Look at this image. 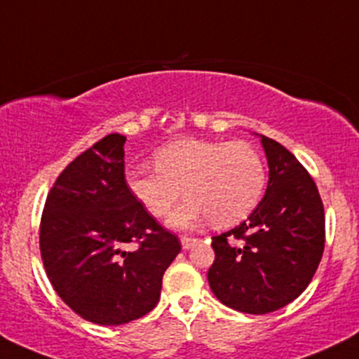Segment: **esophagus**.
Returning a JSON list of instances; mask_svg holds the SVG:
<instances>
[{"label":"esophagus","mask_w":359,"mask_h":359,"mask_svg":"<svg viewBox=\"0 0 359 359\" xmlns=\"http://www.w3.org/2000/svg\"><path fill=\"white\" fill-rule=\"evenodd\" d=\"M180 243H182L184 250H191L192 246L197 243V240H196V238H191V236H182V238H180Z\"/></svg>","instance_id":"obj_1"}]
</instances>
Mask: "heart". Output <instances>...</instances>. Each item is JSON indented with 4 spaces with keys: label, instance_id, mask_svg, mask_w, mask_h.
Listing matches in <instances>:
<instances>
[{
    "label": "heart",
    "instance_id": "1",
    "mask_svg": "<svg viewBox=\"0 0 359 359\" xmlns=\"http://www.w3.org/2000/svg\"><path fill=\"white\" fill-rule=\"evenodd\" d=\"M154 165L128 168L126 187L155 217L167 216L184 189L189 197L170 217L177 228H189L208 216L216 226L245 219L266 184L265 160L248 142L177 140L155 151Z\"/></svg>",
    "mask_w": 359,
    "mask_h": 359
}]
</instances>
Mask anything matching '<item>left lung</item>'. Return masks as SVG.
<instances>
[{
  "label": "left lung",
  "mask_w": 359,
  "mask_h": 359,
  "mask_svg": "<svg viewBox=\"0 0 359 359\" xmlns=\"http://www.w3.org/2000/svg\"><path fill=\"white\" fill-rule=\"evenodd\" d=\"M269 160L265 197L231 231L212 236L211 290L245 314L285 307L314 277L325 243L324 205L312 177L285 147L262 137Z\"/></svg>",
  "instance_id": "obj_1"
}]
</instances>
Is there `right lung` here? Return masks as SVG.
Listing matches in <instances>:
<instances>
[{
  "instance_id": "add662e5",
  "label": "right lung",
  "mask_w": 359,
  "mask_h": 359,
  "mask_svg": "<svg viewBox=\"0 0 359 359\" xmlns=\"http://www.w3.org/2000/svg\"><path fill=\"white\" fill-rule=\"evenodd\" d=\"M125 142L111 133L74 158L48 192L40 221L52 287L76 314L101 325L148 314L180 251L179 238L128 191Z\"/></svg>"
}]
</instances>
